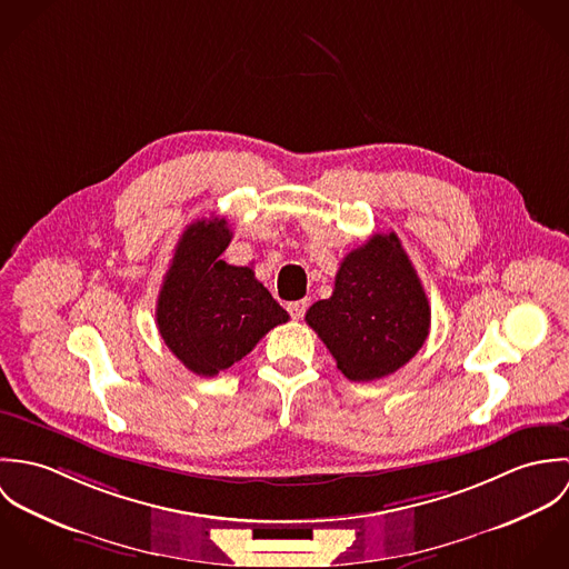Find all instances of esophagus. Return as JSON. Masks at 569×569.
Instances as JSON below:
<instances>
[{"instance_id": "esophagus-1", "label": "esophagus", "mask_w": 569, "mask_h": 569, "mask_svg": "<svg viewBox=\"0 0 569 569\" xmlns=\"http://www.w3.org/2000/svg\"><path fill=\"white\" fill-rule=\"evenodd\" d=\"M307 309H309V300H298V302H291V305L287 307V311H289V316H291L293 320H302L305 313H307Z\"/></svg>"}]
</instances>
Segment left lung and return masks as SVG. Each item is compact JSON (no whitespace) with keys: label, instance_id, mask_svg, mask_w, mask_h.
I'll list each match as a JSON object with an SVG mask.
<instances>
[{"label":"left lung","instance_id":"obj_1","mask_svg":"<svg viewBox=\"0 0 569 569\" xmlns=\"http://www.w3.org/2000/svg\"><path fill=\"white\" fill-rule=\"evenodd\" d=\"M350 381H375L403 368L422 348L431 309L420 278L395 232L375 234L339 264L328 300L307 311Z\"/></svg>","mask_w":569,"mask_h":569}]
</instances>
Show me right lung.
Segmentation results:
<instances>
[{"instance_id":"1","label":"right lung","mask_w":569,"mask_h":569,"mask_svg":"<svg viewBox=\"0 0 569 569\" xmlns=\"http://www.w3.org/2000/svg\"><path fill=\"white\" fill-rule=\"evenodd\" d=\"M226 219L190 223L174 247L158 298V328L168 350L194 375L214 377L289 313L256 280L251 267L228 264Z\"/></svg>"}]
</instances>
